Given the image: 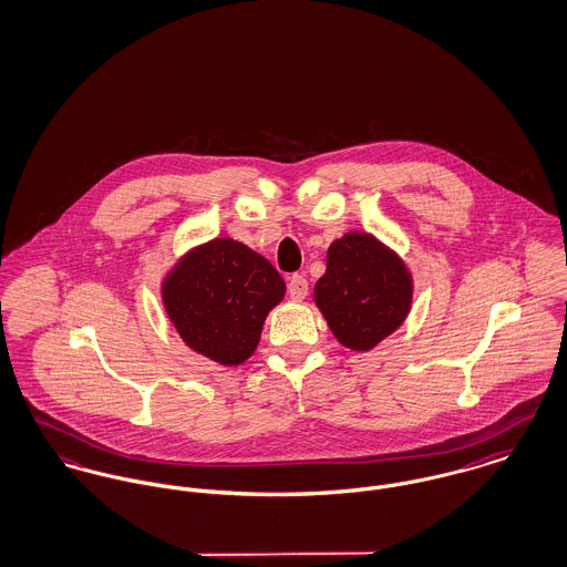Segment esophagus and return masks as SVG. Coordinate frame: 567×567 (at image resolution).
Returning a JSON list of instances; mask_svg holds the SVG:
<instances>
[{"mask_svg":"<svg viewBox=\"0 0 567 567\" xmlns=\"http://www.w3.org/2000/svg\"><path fill=\"white\" fill-rule=\"evenodd\" d=\"M288 295L292 301H303L308 297V279L303 275H292L288 281Z\"/></svg>","mask_w":567,"mask_h":567,"instance_id":"1","label":"esophagus"}]
</instances>
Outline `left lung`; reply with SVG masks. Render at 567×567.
<instances>
[{
	"label": "left lung",
	"mask_w": 567,
	"mask_h": 567,
	"mask_svg": "<svg viewBox=\"0 0 567 567\" xmlns=\"http://www.w3.org/2000/svg\"><path fill=\"white\" fill-rule=\"evenodd\" d=\"M412 272L392 249L349 231L327 251L313 301L331 333L351 351H370L394 333L412 309Z\"/></svg>",
	"instance_id": "left-lung-1"
}]
</instances>
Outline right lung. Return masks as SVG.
<instances>
[{"label": "right lung", "instance_id": "obj_1", "mask_svg": "<svg viewBox=\"0 0 567 567\" xmlns=\"http://www.w3.org/2000/svg\"><path fill=\"white\" fill-rule=\"evenodd\" d=\"M284 295L275 266L231 238L195 247L162 281V303L182 340L220 365L254 355L264 320Z\"/></svg>", "mask_w": 567, "mask_h": 567}]
</instances>
